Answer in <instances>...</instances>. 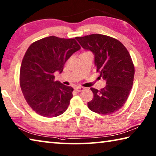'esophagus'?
Segmentation results:
<instances>
[{
    "instance_id": "34e87169",
    "label": "esophagus",
    "mask_w": 156,
    "mask_h": 156,
    "mask_svg": "<svg viewBox=\"0 0 156 156\" xmlns=\"http://www.w3.org/2000/svg\"><path fill=\"white\" fill-rule=\"evenodd\" d=\"M75 90L78 92H81L84 90V87H77L75 88Z\"/></svg>"
}]
</instances>
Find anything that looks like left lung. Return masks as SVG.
Listing matches in <instances>:
<instances>
[{
    "label": "left lung",
    "instance_id": "obj_1",
    "mask_svg": "<svg viewBox=\"0 0 156 156\" xmlns=\"http://www.w3.org/2000/svg\"><path fill=\"white\" fill-rule=\"evenodd\" d=\"M84 49L94 55V64L107 85L100 90L91 88L94 98L89 109L100 114H111L122 107L132 88L134 66L126 47L119 41L102 34L76 37Z\"/></svg>",
    "mask_w": 156,
    "mask_h": 156
}]
</instances>
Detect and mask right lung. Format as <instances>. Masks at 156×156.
Instances as JSON below:
<instances>
[{
  "label": "right lung",
  "mask_w": 156,
  "mask_h": 156,
  "mask_svg": "<svg viewBox=\"0 0 156 156\" xmlns=\"http://www.w3.org/2000/svg\"><path fill=\"white\" fill-rule=\"evenodd\" d=\"M80 47L75 39L49 36L31 44L20 70L21 90L28 105L44 117L61 115L73 96L72 87L54 81L55 72L62 73L65 62Z\"/></svg>",
  "instance_id": "obj_1"
}]
</instances>
